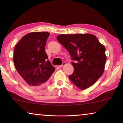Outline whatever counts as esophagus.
Here are the masks:
<instances>
[{
	"mask_svg": "<svg viewBox=\"0 0 123 123\" xmlns=\"http://www.w3.org/2000/svg\"><path fill=\"white\" fill-rule=\"evenodd\" d=\"M65 65V62H63V64H62V65H59V67H60V68H62V67H63V66H64V65Z\"/></svg>",
	"mask_w": 123,
	"mask_h": 123,
	"instance_id": "34e87169",
	"label": "esophagus"
}]
</instances>
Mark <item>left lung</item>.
I'll return each instance as SVG.
<instances>
[{"mask_svg": "<svg viewBox=\"0 0 123 123\" xmlns=\"http://www.w3.org/2000/svg\"><path fill=\"white\" fill-rule=\"evenodd\" d=\"M56 38L73 60L74 72L69 80L82 90L95 83L103 74L106 61L105 48L98 38L89 33L62 34Z\"/></svg>", "mask_w": 123, "mask_h": 123, "instance_id": "obj_1", "label": "left lung"}]
</instances>
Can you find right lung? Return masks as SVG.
I'll use <instances>...</instances> for the list:
<instances>
[{"label":"right lung","instance_id":"obj_1","mask_svg":"<svg viewBox=\"0 0 123 123\" xmlns=\"http://www.w3.org/2000/svg\"><path fill=\"white\" fill-rule=\"evenodd\" d=\"M47 32H34L23 37L14 49L13 62L16 70L25 81L33 88L46 85L55 68L45 53Z\"/></svg>","mask_w":123,"mask_h":123}]
</instances>
